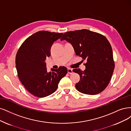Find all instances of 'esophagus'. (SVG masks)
<instances>
[{"mask_svg": "<svg viewBox=\"0 0 131 131\" xmlns=\"http://www.w3.org/2000/svg\"><path fill=\"white\" fill-rule=\"evenodd\" d=\"M67 72H68L69 74H72L73 73V71H72V70L71 69H67Z\"/></svg>", "mask_w": 131, "mask_h": 131, "instance_id": "34e87169", "label": "esophagus"}]
</instances>
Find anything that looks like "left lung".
<instances>
[{"label": "left lung", "instance_id": "8db88e82", "mask_svg": "<svg viewBox=\"0 0 131 131\" xmlns=\"http://www.w3.org/2000/svg\"><path fill=\"white\" fill-rule=\"evenodd\" d=\"M66 40L73 46L75 54L87 61L83 71H73L80 75L75 84L80 92L90 95L103 91L110 83L114 69L112 47L104 36L86 29L66 32L60 40Z\"/></svg>", "mask_w": 131, "mask_h": 131}]
</instances>
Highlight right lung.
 Returning <instances> with one entry per match:
<instances>
[{
  "label": "right lung",
  "mask_w": 131,
  "mask_h": 131,
  "mask_svg": "<svg viewBox=\"0 0 131 131\" xmlns=\"http://www.w3.org/2000/svg\"><path fill=\"white\" fill-rule=\"evenodd\" d=\"M62 33L38 31L27 38L19 47L16 57L18 75L25 89L37 97L43 98L57 90L60 80L67 73L65 66L47 72L45 62L51 56V48Z\"/></svg>",
  "instance_id": "obj_1"
}]
</instances>
